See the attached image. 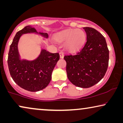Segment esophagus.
<instances>
[{"mask_svg":"<svg viewBox=\"0 0 123 123\" xmlns=\"http://www.w3.org/2000/svg\"><path fill=\"white\" fill-rule=\"evenodd\" d=\"M59 55H60V58L61 59H63L64 58V53L63 52H60L59 53Z\"/></svg>","mask_w":123,"mask_h":123,"instance_id":"34e87169","label":"esophagus"}]
</instances>
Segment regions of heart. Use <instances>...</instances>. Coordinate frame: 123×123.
I'll list each match as a JSON object with an SVG mask.
<instances>
[{
  "mask_svg": "<svg viewBox=\"0 0 123 123\" xmlns=\"http://www.w3.org/2000/svg\"><path fill=\"white\" fill-rule=\"evenodd\" d=\"M86 35L80 29H67L60 31L54 36L58 43H65V48L70 52H75L80 49L86 41Z\"/></svg>",
  "mask_w": 123,
  "mask_h": 123,
  "instance_id": "heart-1",
  "label": "heart"
}]
</instances>
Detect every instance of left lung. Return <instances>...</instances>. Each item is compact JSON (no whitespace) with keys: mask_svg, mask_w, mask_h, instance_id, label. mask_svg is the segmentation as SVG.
<instances>
[{"mask_svg":"<svg viewBox=\"0 0 123 123\" xmlns=\"http://www.w3.org/2000/svg\"><path fill=\"white\" fill-rule=\"evenodd\" d=\"M87 41L80 52L65 55L68 80L75 86L89 88L100 82L109 65V51L104 37L95 28L83 27Z\"/></svg>","mask_w":123,"mask_h":123,"instance_id":"left-lung-1","label":"left lung"}]
</instances>
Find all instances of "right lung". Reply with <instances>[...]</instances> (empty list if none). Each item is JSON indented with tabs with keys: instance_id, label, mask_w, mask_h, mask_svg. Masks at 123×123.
<instances>
[{
	"instance_id": "1",
	"label": "right lung",
	"mask_w": 123,
	"mask_h": 123,
	"mask_svg": "<svg viewBox=\"0 0 123 123\" xmlns=\"http://www.w3.org/2000/svg\"><path fill=\"white\" fill-rule=\"evenodd\" d=\"M27 33H38L44 37H48V33L37 32L31 26H27L17 32L10 46L8 65L10 74L15 83L28 91L36 92L48 86L60 56L59 53H51L42 49L39 56L34 60L20 59L18 41L22 35Z\"/></svg>"
}]
</instances>
